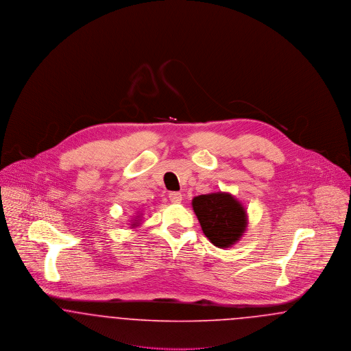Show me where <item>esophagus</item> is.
<instances>
[{
  "instance_id": "obj_1",
  "label": "esophagus",
  "mask_w": 351,
  "mask_h": 351,
  "mask_svg": "<svg viewBox=\"0 0 351 351\" xmlns=\"http://www.w3.org/2000/svg\"><path fill=\"white\" fill-rule=\"evenodd\" d=\"M168 197H169L171 202H173V204H180L182 200H183V196H182L180 192H171L168 195Z\"/></svg>"
}]
</instances>
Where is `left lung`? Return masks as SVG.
Listing matches in <instances>:
<instances>
[{
	"mask_svg": "<svg viewBox=\"0 0 351 351\" xmlns=\"http://www.w3.org/2000/svg\"><path fill=\"white\" fill-rule=\"evenodd\" d=\"M192 206L201 229L218 249L237 243L247 228V213L243 205L228 192L196 196Z\"/></svg>",
	"mask_w": 351,
	"mask_h": 351,
	"instance_id": "obj_1",
	"label": "left lung"
}]
</instances>
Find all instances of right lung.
Here are the masks:
<instances>
[{
  "mask_svg": "<svg viewBox=\"0 0 351 351\" xmlns=\"http://www.w3.org/2000/svg\"><path fill=\"white\" fill-rule=\"evenodd\" d=\"M141 216H136V217L134 218V219H132V228H135V226H138L139 225V221H141Z\"/></svg>",
  "mask_w": 351,
  "mask_h": 351,
  "instance_id": "add662e5",
  "label": "right lung"
}]
</instances>
